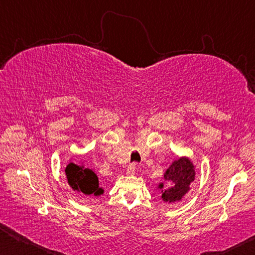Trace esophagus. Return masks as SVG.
I'll return each mask as SVG.
<instances>
[{"mask_svg": "<svg viewBox=\"0 0 255 255\" xmlns=\"http://www.w3.org/2000/svg\"><path fill=\"white\" fill-rule=\"evenodd\" d=\"M135 170H136V164H135V163L129 164L128 167H127V174H128V175L135 174Z\"/></svg>", "mask_w": 255, "mask_h": 255, "instance_id": "34e87169", "label": "esophagus"}]
</instances>
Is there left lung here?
Listing matches in <instances>:
<instances>
[{
	"mask_svg": "<svg viewBox=\"0 0 255 255\" xmlns=\"http://www.w3.org/2000/svg\"><path fill=\"white\" fill-rule=\"evenodd\" d=\"M195 175V166L188 157L175 159L164 173V180L170 183V187L164 188L163 183L158 184V189L162 190V199L165 202L180 201L189 192Z\"/></svg>",
	"mask_w": 255,
	"mask_h": 255,
	"instance_id": "obj_1",
	"label": "left lung"
}]
</instances>
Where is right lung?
<instances>
[{
  "instance_id": "1",
  "label": "right lung",
  "mask_w": 255,
  "mask_h": 255,
  "mask_svg": "<svg viewBox=\"0 0 255 255\" xmlns=\"http://www.w3.org/2000/svg\"><path fill=\"white\" fill-rule=\"evenodd\" d=\"M67 182L70 187L77 192L84 195L100 196L103 189L99 187V179L92 170L71 162L65 169Z\"/></svg>"
}]
</instances>
